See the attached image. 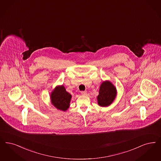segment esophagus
Here are the masks:
<instances>
[{
  "label": "esophagus",
  "instance_id": "obj_1",
  "mask_svg": "<svg viewBox=\"0 0 161 161\" xmlns=\"http://www.w3.org/2000/svg\"><path fill=\"white\" fill-rule=\"evenodd\" d=\"M87 91H82V92H81V95H83V96H86L87 95Z\"/></svg>",
  "mask_w": 161,
  "mask_h": 161
}]
</instances>
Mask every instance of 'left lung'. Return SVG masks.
I'll return each instance as SVG.
<instances>
[{"label": "left lung", "mask_w": 161, "mask_h": 161, "mask_svg": "<svg viewBox=\"0 0 161 161\" xmlns=\"http://www.w3.org/2000/svg\"><path fill=\"white\" fill-rule=\"evenodd\" d=\"M117 89L111 81H103L99 87V95L97 97V104L100 107H107L113 103L117 96Z\"/></svg>", "instance_id": "obj_1"}]
</instances>
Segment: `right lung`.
Returning a JSON list of instances; mask_svg holds the SVG:
<instances>
[{"instance_id":"add662e5","label":"right lung","mask_w":161,"mask_h":161,"mask_svg":"<svg viewBox=\"0 0 161 161\" xmlns=\"http://www.w3.org/2000/svg\"><path fill=\"white\" fill-rule=\"evenodd\" d=\"M72 95L68 93L64 85L57 86L50 93L52 105L58 110L66 111L70 106Z\"/></svg>"}]
</instances>
